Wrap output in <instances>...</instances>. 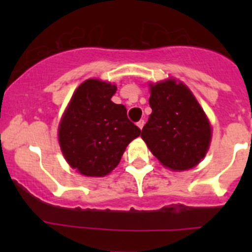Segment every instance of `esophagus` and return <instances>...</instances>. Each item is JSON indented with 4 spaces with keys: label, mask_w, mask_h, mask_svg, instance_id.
<instances>
[{
    "label": "esophagus",
    "mask_w": 252,
    "mask_h": 252,
    "mask_svg": "<svg viewBox=\"0 0 252 252\" xmlns=\"http://www.w3.org/2000/svg\"><path fill=\"white\" fill-rule=\"evenodd\" d=\"M136 124H138L139 128L142 129V126H144V124H145V121H144V119H140V121H139L138 123H136Z\"/></svg>",
    "instance_id": "34e87169"
}]
</instances>
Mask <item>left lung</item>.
<instances>
[{"label":"left lung","instance_id":"1","mask_svg":"<svg viewBox=\"0 0 252 252\" xmlns=\"http://www.w3.org/2000/svg\"><path fill=\"white\" fill-rule=\"evenodd\" d=\"M152 113L141 131L155 157L173 171L196 166L211 141V126L191 91L174 80L151 85Z\"/></svg>","mask_w":252,"mask_h":252}]
</instances>
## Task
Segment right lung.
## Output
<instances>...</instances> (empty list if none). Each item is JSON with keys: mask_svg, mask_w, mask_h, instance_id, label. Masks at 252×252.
<instances>
[{"mask_svg": "<svg viewBox=\"0 0 252 252\" xmlns=\"http://www.w3.org/2000/svg\"><path fill=\"white\" fill-rule=\"evenodd\" d=\"M116 85L89 79L75 90L58 130L68 163L88 177H103L118 166L128 144L141 130L111 97Z\"/></svg>", "mask_w": 252, "mask_h": 252, "instance_id": "1", "label": "right lung"}]
</instances>
